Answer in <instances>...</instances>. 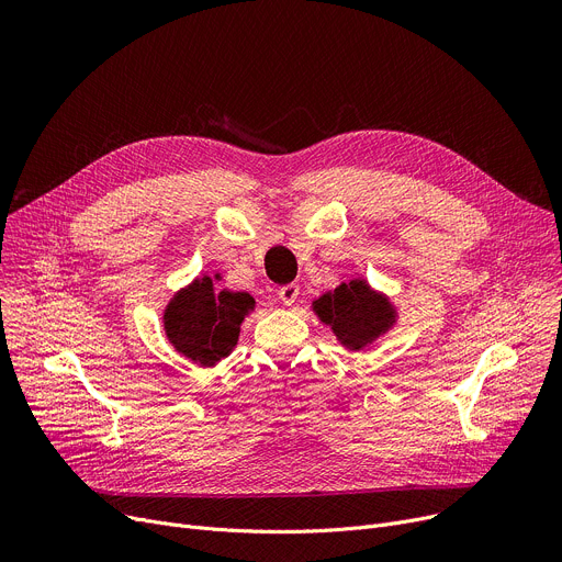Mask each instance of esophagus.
Masks as SVG:
<instances>
[{
  "instance_id": "obj_1",
  "label": "esophagus",
  "mask_w": 562,
  "mask_h": 562,
  "mask_svg": "<svg viewBox=\"0 0 562 562\" xmlns=\"http://www.w3.org/2000/svg\"><path fill=\"white\" fill-rule=\"evenodd\" d=\"M297 293H301V286H297V284H284V286H280V291H278L280 301H282L284 305H293V303L297 301Z\"/></svg>"
}]
</instances>
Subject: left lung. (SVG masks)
Segmentation results:
<instances>
[{
    "mask_svg": "<svg viewBox=\"0 0 562 562\" xmlns=\"http://www.w3.org/2000/svg\"><path fill=\"white\" fill-rule=\"evenodd\" d=\"M314 310L334 329L336 339L350 350L370 346L395 321L386 297L372 293L363 280H352L334 289V293L321 295Z\"/></svg>",
    "mask_w": 562,
    "mask_h": 562,
    "instance_id": "obj_1",
    "label": "left lung"
}]
</instances>
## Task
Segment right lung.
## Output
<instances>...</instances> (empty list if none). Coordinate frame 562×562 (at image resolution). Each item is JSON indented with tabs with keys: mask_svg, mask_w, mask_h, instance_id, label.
Listing matches in <instances>:
<instances>
[{
	"mask_svg": "<svg viewBox=\"0 0 562 562\" xmlns=\"http://www.w3.org/2000/svg\"><path fill=\"white\" fill-rule=\"evenodd\" d=\"M252 307L255 301L248 293H216L205 276L169 303L165 329L178 352L201 366H212L237 346L239 325Z\"/></svg>",
	"mask_w": 562,
	"mask_h": 562,
	"instance_id": "add662e5",
	"label": "right lung"
}]
</instances>
